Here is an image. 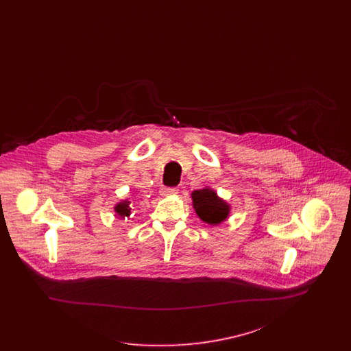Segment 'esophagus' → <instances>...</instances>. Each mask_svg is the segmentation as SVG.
Listing matches in <instances>:
<instances>
[{"instance_id":"1","label":"esophagus","mask_w":351,"mask_h":351,"mask_svg":"<svg viewBox=\"0 0 351 351\" xmlns=\"http://www.w3.org/2000/svg\"><path fill=\"white\" fill-rule=\"evenodd\" d=\"M179 193L178 188H162L160 189V195L162 196H175Z\"/></svg>"}]
</instances>
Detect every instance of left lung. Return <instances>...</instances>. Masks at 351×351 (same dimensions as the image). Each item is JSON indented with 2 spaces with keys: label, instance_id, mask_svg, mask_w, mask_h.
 Instances as JSON below:
<instances>
[{
  "label": "left lung",
  "instance_id": "8db88e82",
  "mask_svg": "<svg viewBox=\"0 0 351 351\" xmlns=\"http://www.w3.org/2000/svg\"><path fill=\"white\" fill-rule=\"evenodd\" d=\"M191 197L196 215L208 225L217 226L230 216V204L221 199L217 192L208 185L197 191H193L191 193Z\"/></svg>",
  "mask_w": 351,
  "mask_h": 351
}]
</instances>
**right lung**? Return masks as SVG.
Here are the masks:
<instances>
[{"instance_id": "add662e5", "label": "right lung", "mask_w": 351, "mask_h": 351, "mask_svg": "<svg viewBox=\"0 0 351 351\" xmlns=\"http://www.w3.org/2000/svg\"><path fill=\"white\" fill-rule=\"evenodd\" d=\"M130 204H132V202L128 200V199H126V200L119 201V202H117V204L114 205V212H116L121 218L130 217V215H132Z\"/></svg>"}]
</instances>
